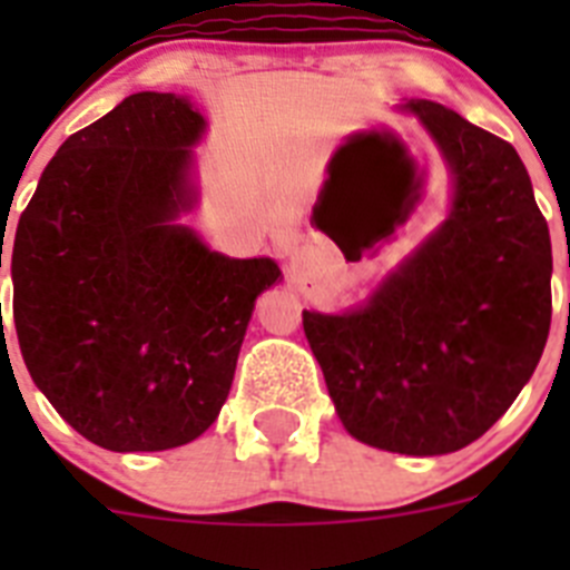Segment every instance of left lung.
Wrapping results in <instances>:
<instances>
[{
    "instance_id": "left-lung-1",
    "label": "left lung",
    "mask_w": 570,
    "mask_h": 570,
    "mask_svg": "<svg viewBox=\"0 0 570 570\" xmlns=\"http://www.w3.org/2000/svg\"><path fill=\"white\" fill-rule=\"evenodd\" d=\"M454 176L442 228L362 308L302 311L347 434L407 456L480 440L551 328V236L520 154L445 105H405Z\"/></svg>"
}]
</instances>
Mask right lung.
Wrapping results in <instances>:
<instances>
[{
  "mask_svg": "<svg viewBox=\"0 0 570 570\" xmlns=\"http://www.w3.org/2000/svg\"><path fill=\"white\" fill-rule=\"evenodd\" d=\"M203 130L183 97L122 99L65 139L13 236L24 365L70 428L119 454L208 431L256 296L282 276L268 256L230 259L176 225L196 199Z\"/></svg>",
  "mask_w": 570,
  "mask_h": 570,
  "instance_id": "right-lung-1",
  "label": "right lung"
}]
</instances>
